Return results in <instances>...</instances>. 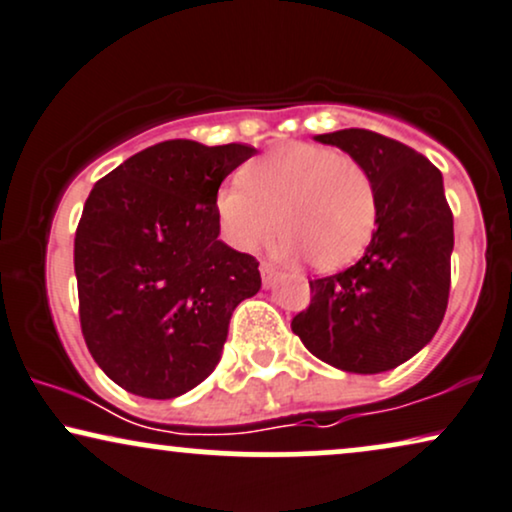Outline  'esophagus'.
Listing matches in <instances>:
<instances>
[{"label":"esophagus","mask_w":512,"mask_h":512,"mask_svg":"<svg viewBox=\"0 0 512 512\" xmlns=\"http://www.w3.org/2000/svg\"><path fill=\"white\" fill-rule=\"evenodd\" d=\"M260 274H262V281H264V286H271V283H274V278H276V269L271 267V264H267V262H262L260 264Z\"/></svg>","instance_id":"1"}]
</instances>
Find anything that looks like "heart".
<instances>
[{"instance_id":"obj_1","label":"heart","mask_w":512,"mask_h":512,"mask_svg":"<svg viewBox=\"0 0 512 512\" xmlns=\"http://www.w3.org/2000/svg\"><path fill=\"white\" fill-rule=\"evenodd\" d=\"M222 234L238 250H257L276 229L278 250L316 271L352 264L371 241L378 198L352 155L314 144L276 148L217 191Z\"/></svg>"}]
</instances>
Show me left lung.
I'll use <instances>...</instances> for the list:
<instances>
[{
	"mask_svg": "<svg viewBox=\"0 0 512 512\" xmlns=\"http://www.w3.org/2000/svg\"><path fill=\"white\" fill-rule=\"evenodd\" d=\"M366 167L378 219L364 257L309 281L312 302L290 323L316 359L347 373H383L435 338L451 286L454 215L442 172L371 129L314 137Z\"/></svg>",
	"mask_w": 512,
	"mask_h": 512,
	"instance_id": "8db88e82",
	"label": "left lung"
}]
</instances>
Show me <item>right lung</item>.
I'll list each match as a JSON object with an SVG mask.
<instances>
[{"mask_svg": "<svg viewBox=\"0 0 512 512\" xmlns=\"http://www.w3.org/2000/svg\"><path fill=\"white\" fill-rule=\"evenodd\" d=\"M245 144L172 139L96 181L75 231L84 342L122 390L172 399L222 359L234 309L260 290V262L219 241L222 181Z\"/></svg>", "mask_w": 512, "mask_h": 512, "instance_id": "add662e5", "label": "right lung"}]
</instances>
